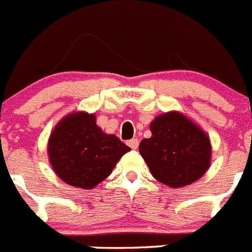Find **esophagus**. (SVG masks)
I'll return each instance as SVG.
<instances>
[{"mask_svg":"<svg viewBox=\"0 0 252 252\" xmlns=\"http://www.w3.org/2000/svg\"><path fill=\"white\" fill-rule=\"evenodd\" d=\"M138 145H139V141L137 138H133L130 139V141H128V146H129L132 150L138 149Z\"/></svg>","mask_w":252,"mask_h":252,"instance_id":"obj_1","label":"esophagus"}]
</instances>
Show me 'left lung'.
<instances>
[{"mask_svg":"<svg viewBox=\"0 0 252 252\" xmlns=\"http://www.w3.org/2000/svg\"><path fill=\"white\" fill-rule=\"evenodd\" d=\"M151 137L139 143V154L154 178L172 188L198 181L211 165L208 133L181 111H168L150 123Z\"/></svg>","mask_w":252,"mask_h":252,"instance_id":"obj_1","label":"left lung"}]
</instances>
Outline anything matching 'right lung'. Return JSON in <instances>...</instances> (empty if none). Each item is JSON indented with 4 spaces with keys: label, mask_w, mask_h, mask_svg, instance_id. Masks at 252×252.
<instances>
[{
    "label": "right lung",
    "mask_w": 252,
    "mask_h": 252,
    "mask_svg": "<svg viewBox=\"0 0 252 252\" xmlns=\"http://www.w3.org/2000/svg\"><path fill=\"white\" fill-rule=\"evenodd\" d=\"M130 151L115 134L96 124V115L74 111L55 126L48 138L51 168L66 185L91 189L106 179L122 156Z\"/></svg>",
    "instance_id": "obj_1"
}]
</instances>
